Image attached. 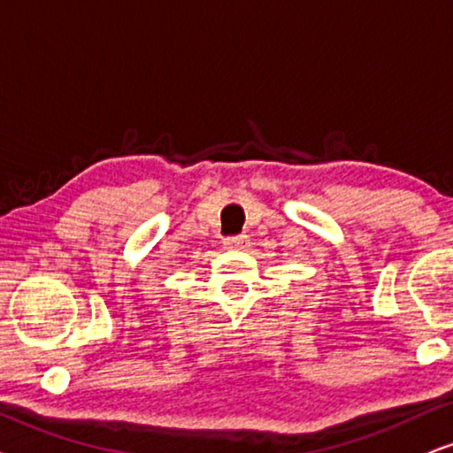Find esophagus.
I'll use <instances>...</instances> for the list:
<instances>
[{
	"instance_id": "obj_1",
	"label": "esophagus",
	"mask_w": 453,
	"mask_h": 453,
	"mask_svg": "<svg viewBox=\"0 0 453 453\" xmlns=\"http://www.w3.org/2000/svg\"><path fill=\"white\" fill-rule=\"evenodd\" d=\"M226 246H244L246 244V236H230L223 240Z\"/></svg>"
}]
</instances>
